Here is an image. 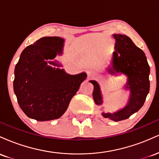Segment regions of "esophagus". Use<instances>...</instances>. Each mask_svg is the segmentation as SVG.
<instances>
[{"mask_svg": "<svg viewBox=\"0 0 159 159\" xmlns=\"http://www.w3.org/2000/svg\"><path fill=\"white\" fill-rule=\"evenodd\" d=\"M87 75H88V77H92V76H93L95 75L94 71L92 70V69H89V70H87Z\"/></svg>", "mask_w": 159, "mask_h": 159, "instance_id": "esophagus-1", "label": "esophagus"}]
</instances>
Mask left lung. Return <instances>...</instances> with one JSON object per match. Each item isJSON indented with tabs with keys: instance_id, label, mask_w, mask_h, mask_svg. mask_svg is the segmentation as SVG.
I'll return each mask as SVG.
<instances>
[{
	"instance_id": "obj_1",
	"label": "left lung",
	"mask_w": 159,
	"mask_h": 159,
	"mask_svg": "<svg viewBox=\"0 0 159 159\" xmlns=\"http://www.w3.org/2000/svg\"><path fill=\"white\" fill-rule=\"evenodd\" d=\"M116 40L115 51L113 52L111 66L107 71L111 75L123 73L127 76L125 89L130 90L129 102L121 110L113 113H102L105 118L120 121L126 120L131 115L138 111L143 105L149 91V66L145 54L137 47L129 36L114 34ZM94 86L93 96L97 105L102 104L100 87L96 81H90Z\"/></svg>"
}]
</instances>
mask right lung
<instances>
[{
	"label": "right lung",
	"instance_id": "add662e5",
	"mask_svg": "<svg viewBox=\"0 0 159 159\" xmlns=\"http://www.w3.org/2000/svg\"><path fill=\"white\" fill-rule=\"evenodd\" d=\"M64 39L45 36L24 49L15 68L14 92L28 117L38 121L58 119L87 78L85 72L69 75L53 60L61 54Z\"/></svg>",
	"mask_w": 159,
	"mask_h": 159
}]
</instances>
